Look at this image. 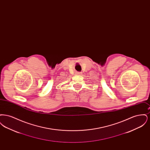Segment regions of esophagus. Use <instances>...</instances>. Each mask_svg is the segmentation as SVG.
I'll return each mask as SVG.
<instances>
[{
  "mask_svg": "<svg viewBox=\"0 0 150 150\" xmlns=\"http://www.w3.org/2000/svg\"><path fill=\"white\" fill-rule=\"evenodd\" d=\"M76 74H77V75H80V74H81V72H76Z\"/></svg>",
  "mask_w": 150,
  "mask_h": 150,
  "instance_id": "esophagus-1",
  "label": "esophagus"
}]
</instances>
